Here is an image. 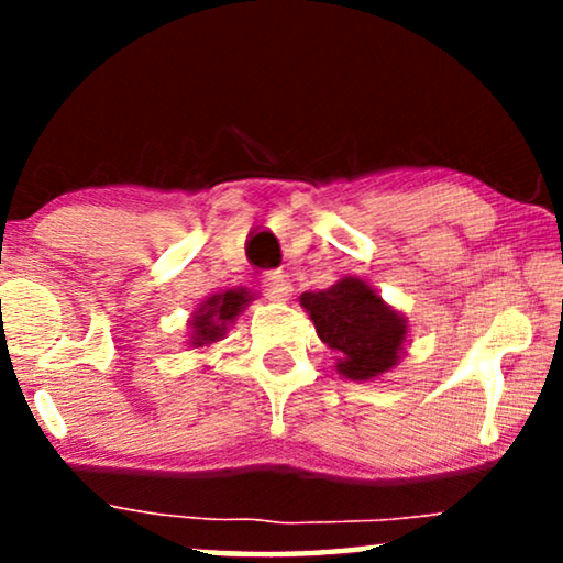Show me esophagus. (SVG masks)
I'll use <instances>...</instances> for the list:
<instances>
[{"mask_svg":"<svg viewBox=\"0 0 563 563\" xmlns=\"http://www.w3.org/2000/svg\"><path fill=\"white\" fill-rule=\"evenodd\" d=\"M264 295L268 302H287L291 297V282L282 272H272L264 276Z\"/></svg>","mask_w":563,"mask_h":563,"instance_id":"obj_1","label":"esophagus"}]
</instances>
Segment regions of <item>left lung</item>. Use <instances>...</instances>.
I'll use <instances>...</instances> for the list:
<instances>
[{
    "instance_id": "obj_1",
    "label": "left lung",
    "mask_w": 563,
    "mask_h": 563,
    "mask_svg": "<svg viewBox=\"0 0 563 563\" xmlns=\"http://www.w3.org/2000/svg\"><path fill=\"white\" fill-rule=\"evenodd\" d=\"M299 305L310 314L320 341L338 353L335 368L345 379H376L405 356V314L358 276H345L325 291H305Z\"/></svg>"
}]
</instances>
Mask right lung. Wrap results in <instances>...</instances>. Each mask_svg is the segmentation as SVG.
Wrapping results in <instances>:
<instances>
[{"label":"right lung","instance_id":"1","mask_svg":"<svg viewBox=\"0 0 563 563\" xmlns=\"http://www.w3.org/2000/svg\"><path fill=\"white\" fill-rule=\"evenodd\" d=\"M251 297L243 289H228L220 295L207 297L189 320V345L191 349H207L225 338L228 328L233 325L238 314L249 307Z\"/></svg>","mask_w":563,"mask_h":563}]
</instances>
